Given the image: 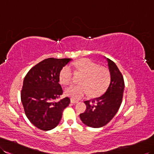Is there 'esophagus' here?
<instances>
[{
  "mask_svg": "<svg viewBox=\"0 0 154 154\" xmlns=\"http://www.w3.org/2000/svg\"><path fill=\"white\" fill-rule=\"evenodd\" d=\"M70 102H71V103L76 104V103H78V100H74V99H70Z\"/></svg>",
  "mask_w": 154,
  "mask_h": 154,
  "instance_id": "obj_1",
  "label": "esophagus"
}]
</instances>
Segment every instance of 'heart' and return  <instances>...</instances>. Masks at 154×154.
Segmentation results:
<instances>
[{
	"instance_id": "obj_1",
	"label": "heart",
	"mask_w": 154,
	"mask_h": 154,
	"mask_svg": "<svg viewBox=\"0 0 154 154\" xmlns=\"http://www.w3.org/2000/svg\"><path fill=\"white\" fill-rule=\"evenodd\" d=\"M70 66L83 73L80 85H72L66 88L65 93L72 99H80L87 95L96 97L102 94L110 82V71L106 67L100 66L89 59H81ZM72 70L69 65L63 66L59 73V81L63 85L70 84L72 80Z\"/></svg>"
}]
</instances>
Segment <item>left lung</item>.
Listing matches in <instances>:
<instances>
[{
    "label": "left lung",
    "mask_w": 154,
    "mask_h": 154,
    "mask_svg": "<svg viewBox=\"0 0 154 154\" xmlns=\"http://www.w3.org/2000/svg\"><path fill=\"white\" fill-rule=\"evenodd\" d=\"M106 59L110 73V84L103 95L84 101L86 110L80 114L85 125L94 128L104 126L114 117L121 106L125 88L123 77L118 66L110 59Z\"/></svg>",
    "instance_id": "1"
}]
</instances>
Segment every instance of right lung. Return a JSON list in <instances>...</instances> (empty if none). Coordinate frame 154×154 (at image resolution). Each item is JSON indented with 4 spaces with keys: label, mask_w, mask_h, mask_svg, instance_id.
I'll list each match as a JSON object with an SVG mask.
<instances>
[{
    "label": "right lung",
    "mask_w": 154,
    "mask_h": 154,
    "mask_svg": "<svg viewBox=\"0 0 154 154\" xmlns=\"http://www.w3.org/2000/svg\"><path fill=\"white\" fill-rule=\"evenodd\" d=\"M70 59L48 58L34 66L26 74L21 92V100L26 116L41 130L49 131L57 127L63 111L70 100L63 94L59 84V73Z\"/></svg>",
    "instance_id": "right-lung-1"
}]
</instances>
